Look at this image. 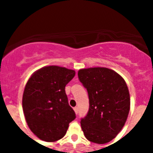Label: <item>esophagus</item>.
Wrapping results in <instances>:
<instances>
[{
  "label": "esophagus",
  "instance_id": "obj_1",
  "mask_svg": "<svg viewBox=\"0 0 153 153\" xmlns=\"http://www.w3.org/2000/svg\"><path fill=\"white\" fill-rule=\"evenodd\" d=\"M74 112H75L76 114H77V113H78V107H76H76L74 108Z\"/></svg>",
  "mask_w": 153,
  "mask_h": 153
}]
</instances>
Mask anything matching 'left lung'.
<instances>
[{
  "mask_svg": "<svg viewBox=\"0 0 153 153\" xmlns=\"http://www.w3.org/2000/svg\"><path fill=\"white\" fill-rule=\"evenodd\" d=\"M78 78L87 90L90 108L81 128L90 142L104 144L122 129L129 115L130 97L123 78L106 67L81 69Z\"/></svg>",
  "mask_w": 153,
  "mask_h": 153,
  "instance_id": "1",
  "label": "left lung"
}]
</instances>
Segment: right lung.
<instances>
[{"label":"right lung","instance_id":"1","mask_svg":"<svg viewBox=\"0 0 153 153\" xmlns=\"http://www.w3.org/2000/svg\"><path fill=\"white\" fill-rule=\"evenodd\" d=\"M75 76L73 70L48 66L28 79L22 105L30 129L39 139L55 142L65 136L76 114L68 103L65 86Z\"/></svg>","mask_w":153,"mask_h":153}]
</instances>
